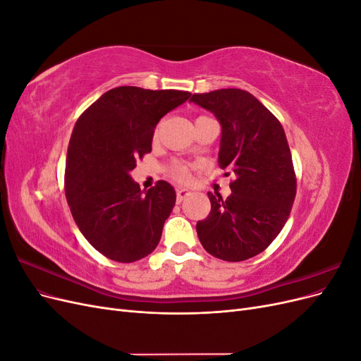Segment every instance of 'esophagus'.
Wrapping results in <instances>:
<instances>
[{
	"instance_id": "1",
	"label": "esophagus",
	"mask_w": 361,
	"mask_h": 361,
	"mask_svg": "<svg viewBox=\"0 0 361 361\" xmlns=\"http://www.w3.org/2000/svg\"><path fill=\"white\" fill-rule=\"evenodd\" d=\"M191 190H187V188H178L176 190V197H178V202L180 203L185 197H188V195H191Z\"/></svg>"
}]
</instances>
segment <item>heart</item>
<instances>
[{
	"instance_id": "obj_1",
	"label": "heart",
	"mask_w": 361,
	"mask_h": 361,
	"mask_svg": "<svg viewBox=\"0 0 361 361\" xmlns=\"http://www.w3.org/2000/svg\"><path fill=\"white\" fill-rule=\"evenodd\" d=\"M170 173H171V176L176 179V180H179V182H187L191 178L188 167L183 166V164H179V162L173 164L171 169H170Z\"/></svg>"
}]
</instances>
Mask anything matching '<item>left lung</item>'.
Returning a JSON list of instances; mask_svg holds the SVG:
<instances>
[{
	"label": "left lung",
	"mask_w": 361,
	"mask_h": 361,
	"mask_svg": "<svg viewBox=\"0 0 361 361\" xmlns=\"http://www.w3.org/2000/svg\"><path fill=\"white\" fill-rule=\"evenodd\" d=\"M221 123L218 166L233 174L232 194L207 192L211 212L197 223L203 248L226 262L262 253L286 224L297 194L290 149L279 118L241 89L194 93Z\"/></svg>",
	"instance_id": "1"
}]
</instances>
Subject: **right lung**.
I'll return each mask as SVG.
<instances>
[{"instance_id": "add662e5", "label": "right lung", "mask_w": 361, "mask_h": 361, "mask_svg": "<svg viewBox=\"0 0 361 361\" xmlns=\"http://www.w3.org/2000/svg\"><path fill=\"white\" fill-rule=\"evenodd\" d=\"M190 96L180 90L116 87L76 120L64 191L76 226L105 257L130 264L157 248L176 192L166 180L143 192L129 171L152 152L161 117Z\"/></svg>"}]
</instances>
